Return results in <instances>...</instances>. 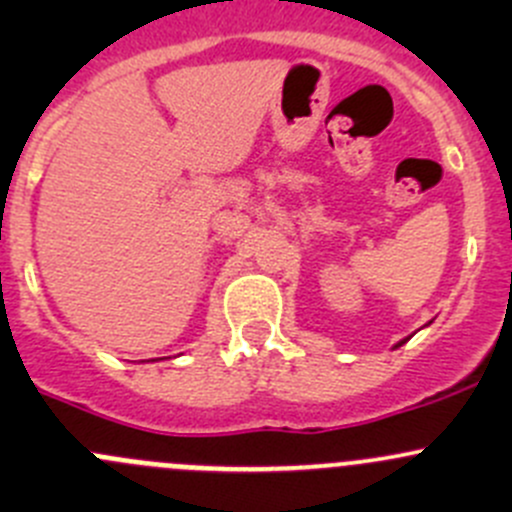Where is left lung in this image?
Instances as JSON below:
<instances>
[{"mask_svg":"<svg viewBox=\"0 0 512 512\" xmlns=\"http://www.w3.org/2000/svg\"><path fill=\"white\" fill-rule=\"evenodd\" d=\"M406 342V339H401V342L399 344H396V347H401V344H404Z\"/></svg>","mask_w":512,"mask_h":512,"instance_id":"left-lung-1","label":"left lung"}]
</instances>
